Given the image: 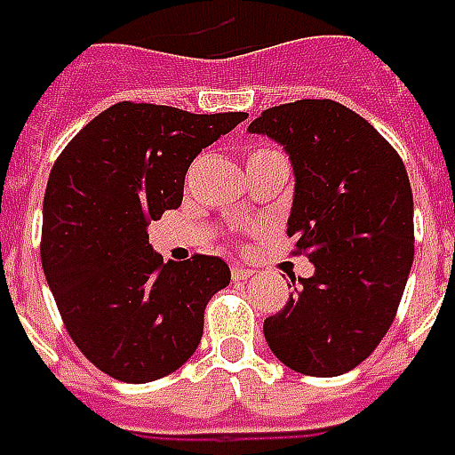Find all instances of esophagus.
<instances>
[{
    "mask_svg": "<svg viewBox=\"0 0 455 455\" xmlns=\"http://www.w3.org/2000/svg\"><path fill=\"white\" fill-rule=\"evenodd\" d=\"M251 275H253V270H248V267H231V277H234V282L248 279Z\"/></svg>",
    "mask_w": 455,
    "mask_h": 455,
    "instance_id": "34e87169",
    "label": "esophagus"
}]
</instances>
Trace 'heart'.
I'll list each match as a JSON object with an SVG mask.
<instances>
[{
    "mask_svg": "<svg viewBox=\"0 0 455 455\" xmlns=\"http://www.w3.org/2000/svg\"><path fill=\"white\" fill-rule=\"evenodd\" d=\"M255 154H267V151H265V149H258V151H253V156H255Z\"/></svg>",
    "mask_w": 455,
    "mask_h": 455,
    "instance_id": "heart-1",
    "label": "heart"
}]
</instances>
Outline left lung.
Returning a JSON list of instances; mask_svg holds the SVG:
<instances>
[{
    "instance_id": "8db88e82",
    "label": "left lung",
    "mask_w": 455,
    "mask_h": 455,
    "mask_svg": "<svg viewBox=\"0 0 455 455\" xmlns=\"http://www.w3.org/2000/svg\"><path fill=\"white\" fill-rule=\"evenodd\" d=\"M284 147L294 168L287 236L313 277L262 331L279 362L306 376L352 371L395 318L415 255L405 164L342 103L304 99L248 124Z\"/></svg>"
}]
</instances>
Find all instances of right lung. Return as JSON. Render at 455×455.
Returning a JSON list of instances; mask_svg holds the SVG:
<instances>
[{
  "label": "right lung",
  "instance_id": "right-lung-1",
  "mask_svg": "<svg viewBox=\"0 0 455 455\" xmlns=\"http://www.w3.org/2000/svg\"><path fill=\"white\" fill-rule=\"evenodd\" d=\"M245 117L123 100L50 171L43 272L74 345L117 381H156L200 345L204 306L228 284V265L217 255L164 262L147 227L180 207L195 156Z\"/></svg>",
  "mask_w": 455,
  "mask_h": 455
}]
</instances>
